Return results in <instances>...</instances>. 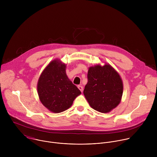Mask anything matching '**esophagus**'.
Returning a JSON list of instances; mask_svg holds the SVG:
<instances>
[{
    "mask_svg": "<svg viewBox=\"0 0 157 157\" xmlns=\"http://www.w3.org/2000/svg\"><path fill=\"white\" fill-rule=\"evenodd\" d=\"M78 89H79V90H80L81 92H82V91H83V87H82L81 85L78 86Z\"/></svg>",
    "mask_w": 157,
    "mask_h": 157,
    "instance_id": "34e87169",
    "label": "esophagus"
}]
</instances>
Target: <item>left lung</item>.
Here are the masks:
<instances>
[{"label":"left lung","instance_id":"8db88e82","mask_svg":"<svg viewBox=\"0 0 157 157\" xmlns=\"http://www.w3.org/2000/svg\"><path fill=\"white\" fill-rule=\"evenodd\" d=\"M83 94L90 106L102 113H109L121 102L123 82L119 73L109 64L91 66Z\"/></svg>","mask_w":157,"mask_h":157}]
</instances>
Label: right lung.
Masks as SVG:
<instances>
[{"instance_id":"1","label":"right lung","mask_w":157,"mask_h":157,"mask_svg":"<svg viewBox=\"0 0 157 157\" xmlns=\"http://www.w3.org/2000/svg\"><path fill=\"white\" fill-rule=\"evenodd\" d=\"M39 99L50 111L59 113L70 108L81 94L66 73V64L59 59L51 61L41 73L37 84Z\"/></svg>"}]
</instances>
